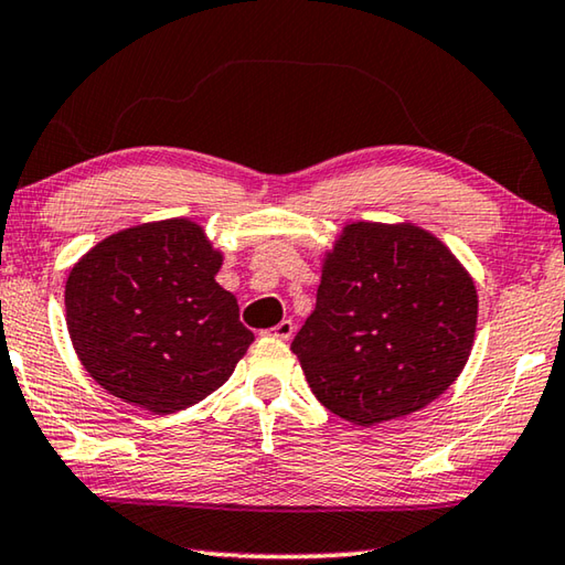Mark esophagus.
<instances>
[{"label":"esophagus","mask_w":565,"mask_h":565,"mask_svg":"<svg viewBox=\"0 0 565 565\" xmlns=\"http://www.w3.org/2000/svg\"><path fill=\"white\" fill-rule=\"evenodd\" d=\"M271 331H274V337H276V339L289 341V339L294 337V323H291L289 319H284L281 323H276V327H274Z\"/></svg>","instance_id":"esophagus-1"}]
</instances>
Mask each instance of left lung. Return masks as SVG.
Listing matches in <instances>:
<instances>
[{"instance_id":"obj_1","label":"left lung","mask_w":565,"mask_h":565,"mask_svg":"<svg viewBox=\"0 0 565 565\" xmlns=\"http://www.w3.org/2000/svg\"><path fill=\"white\" fill-rule=\"evenodd\" d=\"M478 294L441 238L414 224H347L323 254L317 309L291 351L331 414L356 426L414 414L461 374Z\"/></svg>"}]
</instances>
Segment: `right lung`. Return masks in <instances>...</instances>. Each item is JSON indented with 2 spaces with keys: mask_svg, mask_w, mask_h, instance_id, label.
<instances>
[{
  "mask_svg": "<svg viewBox=\"0 0 565 565\" xmlns=\"http://www.w3.org/2000/svg\"><path fill=\"white\" fill-rule=\"evenodd\" d=\"M204 226L164 218L104 238L72 266L66 329L89 376L151 414H174L234 374L254 333L214 276Z\"/></svg>",
  "mask_w": 565,
  "mask_h": 565,
  "instance_id": "add662e5",
  "label": "right lung"
}]
</instances>
